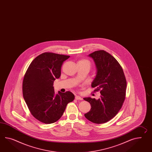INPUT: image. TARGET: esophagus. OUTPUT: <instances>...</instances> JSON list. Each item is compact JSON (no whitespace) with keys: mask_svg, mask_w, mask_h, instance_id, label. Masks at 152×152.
Wrapping results in <instances>:
<instances>
[{"mask_svg":"<svg viewBox=\"0 0 152 152\" xmlns=\"http://www.w3.org/2000/svg\"><path fill=\"white\" fill-rule=\"evenodd\" d=\"M75 99L76 100H82V98L81 96H75Z\"/></svg>","mask_w":152,"mask_h":152,"instance_id":"34e87169","label":"esophagus"}]
</instances>
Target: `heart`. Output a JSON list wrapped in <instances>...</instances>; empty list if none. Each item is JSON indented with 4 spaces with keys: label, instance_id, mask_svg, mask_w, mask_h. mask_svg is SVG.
<instances>
[{
    "label": "heart",
    "instance_id": "1",
    "mask_svg": "<svg viewBox=\"0 0 152 152\" xmlns=\"http://www.w3.org/2000/svg\"><path fill=\"white\" fill-rule=\"evenodd\" d=\"M78 62H82V63H86V64H87V65H88L89 66H90V63H89L88 61H87V60H81V61H78Z\"/></svg>",
    "mask_w": 152,
    "mask_h": 152
}]
</instances>
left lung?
<instances>
[{"label": "left lung", "mask_w": 152, "mask_h": 152, "mask_svg": "<svg viewBox=\"0 0 152 152\" xmlns=\"http://www.w3.org/2000/svg\"><path fill=\"white\" fill-rule=\"evenodd\" d=\"M96 67V74L91 86L100 91L98 99L91 97L84 100L91 104L86 118L95 124H103L113 118L122 107L126 95V80L122 67L109 53L98 50L88 55Z\"/></svg>", "instance_id": "obj_1"}]
</instances>
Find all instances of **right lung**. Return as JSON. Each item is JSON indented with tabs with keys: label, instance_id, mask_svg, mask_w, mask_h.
I'll list each match as a JSON object with an SVG mask.
<instances>
[{
	"label": "right lung",
	"instance_id": "1",
	"mask_svg": "<svg viewBox=\"0 0 152 152\" xmlns=\"http://www.w3.org/2000/svg\"><path fill=\"white\" fill-rule=\"evenodd\" d=\"M70 56L44 53L31 63L24 76L23 96L31 114L46 124L57 121L67 104L74 100L72 93H55L54 81L61 75L63 63Z\"/></svg>",
	"mask_w": 152,
	"mask_h": 152
}]
</instances>
